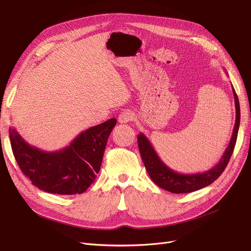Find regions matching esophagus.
<instances>
[{"instance_id":"1","label":"esophagus","mask_w":251,"mask_h":251,"mask_svg":"<svg viewBox=\"0 0 251 251\" xmlns=\"http://www.w3.org/2000/svg\"><path fill=\"white\" fill-rule=\"evenodd\" d=\"M133 117H134V115H133V113L131 110H123L122 113H121L120 115H119V117H118V121H119V123H128V122H130V121L133 119Z\"/></svg>"}]
</instances>
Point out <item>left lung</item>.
<instances>
[{
  "instance_id": "8db88e82",
  "label": "left lung",
  "mask_w": 251,
  "mask_h": 251,
  "mask_svg": "<svg viewBox=\"0 0 251 251\" xmlns=\"http://www.w3.org/2000/svg\"><path fill=\"white\" fill-rule=\"evenodd\" d=\"M233 93L236 106V122L233 134H231L230 142L224 155H222L220 161L211 170L197 174H180L175 172L163 163L154 150L152 144L144 133L137 135L138 149H140L143 162L148 174L156 185L172 193H189L208 186L219 178V176L226 170L235 149L240 126V105L234 87Z\"/></svg>"
}]
</instances>
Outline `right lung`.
<instances>
[{"mask_svg":"<svg viewBox=\"0 0 251 251\" xmlns=\"http://www.w3.org/2000/svg\"><path fill=\"white\" fill-rule=\"evenodd\" d=\"M116 123L113 118L93 126L55 152L29 145L12 127L9 128V137L18 166L36 187L54 194H79L95 181Z\"/></svg>","mask_w":251,"mask_h":251,"instance_id":"add662e5","label":"right lung"}]
</instances>
